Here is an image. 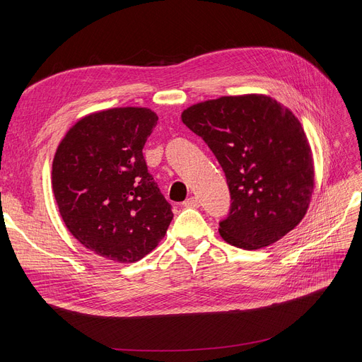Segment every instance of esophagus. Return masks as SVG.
I'll return each instance as SVG.
<instances>
[{"label": "esophagus", "instance_id": "34e87169", "mask_svg": "<svg viewBox=\"0 0 362 362\" xmlns=\"http://www.w3.org/2000/svg\"><path fill=\"white\" fill-rule=\"evenodd\" d=\"M183 205L187 206V208H198V206H199V201H198V198L191 197V198H187V199L183 202Z\"/></svg>", "mask_w": 362, "mask_h": 362}]
</instances>
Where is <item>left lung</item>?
Masks as SVG:
<instances>
[{
  "instance_id": "obj_1",
  "label": "left lung",
  "mask_w": 362,
  "mask_h": 362,
  "mask_svg": "<svg viewBox=\"0 0 362 362\" xmlns=\"http://www.w3.org/2000/svg\"><path fill=\"white\" fill-rule=\"evenodd\" d=\"M221 165L230 210L221 238L242 250L269 246L303 218L314 187L311 148L292 111L264 95L221 97L182 112Z\"/></svg>"
}]
</instances>
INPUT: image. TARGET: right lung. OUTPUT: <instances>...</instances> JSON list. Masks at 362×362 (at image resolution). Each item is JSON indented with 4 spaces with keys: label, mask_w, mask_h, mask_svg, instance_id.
Here are the masks:
<instances>
[{
    "label": "right lung",
    "mask_w": 362,
    "mask_h": 362,
    "mask_svg": "<svg viewBox=\"0 0 362 362\" xmlns=\"http://www.w3.org/2000/svg\"><path fill=\"white\" fill-rule=\"evenodd\" d=\"M157 122L148 108L93 112L55 152L52 191L60 216L85 248L107 259H142L173 220L142 154Z\"/></svg>",
    "instance_id": "right-lung-1"
}]
</instances>
